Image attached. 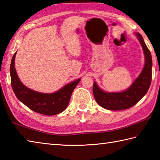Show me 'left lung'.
Segmentation results:
<instances>
[{"label": "left lung", "mask_w": 160, "mask_h": 160, "mask_svg": "<svg viewBox=\"0 0 160 160\" xmlns=\"http://www.w3.org/2000/svg\"><path fill=\"white\" fill-rule=\"evenodd\" d=\"M136 36L144 51L145 56L144 69L129 91L122 95H108L100 90L94 82L93 93L95 100L104 108L113 111L127 109L137 104L145 96L149 89L152 76V58L142 36L140 33H136Z\"/></svg>", "instance_id": "left-lung-1"}]
</instances>
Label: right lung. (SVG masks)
I'll list each match as a JSON object with an SVG mask.
<instances>
[{"mask_svg": "<svg viewBox=\"0 0 160 160\" xmlns=\"http://www.w3.org/2000/svg\"><path fill=\"white\" fill-rule=\"evenodd\" d=\"M16 53L10 65L11 85L16 98L33 111L45 115H54L65 110L75 87L80 79L67 84L60 91L52 94H38L29 90L22 84L17 77L14 67Z\"/></svg>", "mask_w": 160, "mask_h": 160, "instance_id": "obj_1", "label": "right lung"}]
</instances>
